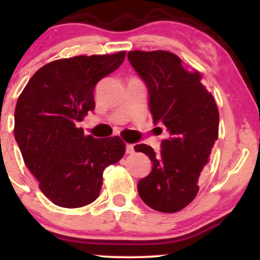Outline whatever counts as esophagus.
<instances>
[{
  "instance_id": "1",
  "label": "esophagus",
  "mask_w": 260,
  "mask_h": 260,
  "mask_svg": "<svg viewBox=\"0 0 260 260\" xmlns=\"http://www.w3.org/2000/svg\"><path fill=\"white\" fill-rule=\"evenodd\" d=\"M126 153L133 154L134 153V145L133 144H126Z\"/></svg>"
}]
</instances>
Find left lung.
<instances>
[{"mask_svg": "<svg viewBox=\"0 0 260 260\" xmlns=\"http://www.w3.org/2000/svg\"><path fill=\"white\" fill-rule=\"evenodd\" d=\"M127 57L147 85L154 124H164L170 134L159 153L147 144L134 147L153 162L138 182L139 197L154 210L176 213L199 190V176L219 133L217 106L201 73L186 71L175 53L129 51Z\"/></svg>", "mask_w": 260, "mask_h": 260, "instance_id": "8db88e82", "label": "left lung"}]
</instances>
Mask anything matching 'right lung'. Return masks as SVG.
I'll use <instances>...</instances> for the list:
<instances>
[{
    "label": "right lung",
    "instance_id": "right-lung-1",
    "mask_svg": "<svg viewBox=\"0 0 260 260\" xmlns=\"http://www.w3.org/2000/svg\"><path fill=\"white\" fill-rule=\"evenodd\" d=\"M126 52L76 56L45 64L19 95L14 138L26 168L53 204L80 208L99 197L103 172L123 156L118 137L94 138L77 127L95 109L94 88Z\"/></svg>",
    "mask_w": 260,
    "mask_h": 260
}]
</instances>
